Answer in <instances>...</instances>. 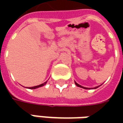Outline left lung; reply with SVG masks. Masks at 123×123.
<instances>
[{
	"instance_id": "obj_1",
	"label": "left lung",
	"mask_w": 123,
	"mask_h": 123,
	"mask_svg": "<svg viewBox=\"0 0 123 123\" xmlns=\"http://www.w3.org/2000/svg\"><path fill=\"white\" fill-rule=\"evenodd\" d=\"M75 83V85L77 86H78V87H82V88H83V89H90V87H83V86H80L79 84H78L77 83H76V82H74ZM99 86H97V87H94V88H92V89H96V88H97V87H98Z\"/></svg>"
}]
</instances>
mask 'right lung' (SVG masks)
Instances as JSON below:
<instances>
[{
	"instance_id": "1",
	"label": "right lung",
	"mask_w": 123,
	"mask_h": 123,
	"mask_svg": "<svg viewBox=\"0 0 123 123\" xmlns=\"http://www.w3.org/2000/svg\"><path fill=\"white\" fill-rule=\"evenodd\" d=\"M47 83V81H46L44 83H42L40 85H39V86H33V87H28L29 89H36V88H38V87H40L42 86H44L46 85V83Z\"/></svg>"
}]
</instances>
